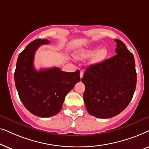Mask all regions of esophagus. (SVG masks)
I'll return each instance as SVG.
<instances>
[{"mask_svg": "<svg viewBox=\"0 0 149 149\" xmlns=\"http://www.w3.org/2000/svg\"><path fill=\"white\" fill-rule=\"evenodd\" d=\"M83 76V71H81V72H80V78L82 79Z\"/></svg>", "mask_w": 149, "mask_h": 149, "instance_id": "esophagus-1", "label": "esophagus"}]
</instances>
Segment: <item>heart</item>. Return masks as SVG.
Here are the masks:
<instances>
[{
    "instance_id": "1",
    "label": "heart",
    "mask_w": 149,
    "mask_h": 149,
    "mask_svg": "<svg viewBox=\"0 0 149 149\" xmlns=\"http://www.w3.org/2000/svg\"><path fill=\"white\" fill-rule=\"evenodd\" d=\"M93 54L94 56L91 58V61L93 63H97L101 62L105 58V57L107 55V49L106 48L100 49V46L94 47L93 48L89 49L83 50L82 52L79 53L78 55L79 58H86L89 56H91Z\"/></svg>"
}]
</instances>
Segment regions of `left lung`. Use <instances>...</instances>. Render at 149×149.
<instances>
[{
  "mask_svg": "<svg viewBox=\"0 0 149 149\" xmlns=\"http://www.w3.org/2000/svg\"><path fill=\"white\" fill-rule=\"evenodd\" d=\"M115 40L117 54L90 65L81 79L85 86L83 99L87 111L101 119L121 113L132 100L136 89L137 74L133 54L121 40Z\"/></svg>",
  "mask_w": 149,
  "mask_h": 149,
  "instance_id": "8db88e82",
  "label": "left lung"
}]
</instances>
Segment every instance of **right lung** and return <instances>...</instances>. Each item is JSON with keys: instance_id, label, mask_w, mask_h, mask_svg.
Returning <instances> with one entry per match:
<instances>
[{"instance_id": "1", "label": "right lung", "mask_w": 149, "mask_h": 149, "mask_svg": "<svg viewBox=\"0 0 149 149\" xmlns=\"http://www.w3.org/2000/svg\"><path fill=\"white\" fill-rule=\"evenodd\" d=\"M47 39H36L18 56L14 73L20 100L28 111L40 117H49L61 111L65 96L80 81V71L68 72L59 68L36 70L34 67L36 51Z\"/></svg>"}]
</instances>
